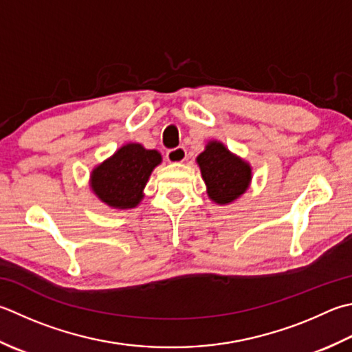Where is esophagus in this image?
Wrapping results in <instances>:
<instances>
[{
    "label": "esophagus",
    "instance_id": "obj_1",
    "mask_svg": "<svg viewBox=\"0 0 352 352\" xmlns=\"http://www.w3.org/2000/svg\"><path fill=\"white\" fill-rule=\"evenodd\" d=\"M186 149L178 146V148H174V149H169L166 153V158L169 163H182L186 160Z\"/></svg>",
    "mask_w": 352,
    "mask_h": 352
}]
</instances>
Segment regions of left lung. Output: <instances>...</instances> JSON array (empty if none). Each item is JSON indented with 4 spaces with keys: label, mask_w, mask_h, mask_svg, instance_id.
Listing matches in <instances>:
<instances>
[{
    "label": "left lung",
    "mask_w": 352,
    "mask_h": 352,
    "mask_svg": "<svg viewBox=\"0 0 352 352\" xmlns=\"http://www.w3.org/2000/svg\"><path fill=\"white\" fill-rule=\"evenodd\" d=\"M208 195L217 204H230L249 189L252 168L236 157L221 142L212 140L197 157Z\"/></svg>",
    "instance_id": "obj_1"
}]
</instances>
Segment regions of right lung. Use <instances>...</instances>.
Listing matches in <instances>:
<instances>
[{
	"label": "right lung",
	"mask_w": 352,
	"mask_h": 352,
	"mask_svg": "<svg viewBox=\"0 0 352 352\" xmlns=\"http://www.w3.org/2000/svg\"><path fill=\"white\" fill-rule=\"evenodd\" d=\"M162 163L155 149H144L140 143H128L117 149L89 177V186L102 203L114 209H133L143 199V189L151 172Z\"/></svg>",
	"instance_id": "add662e5"
}]
</instances>
